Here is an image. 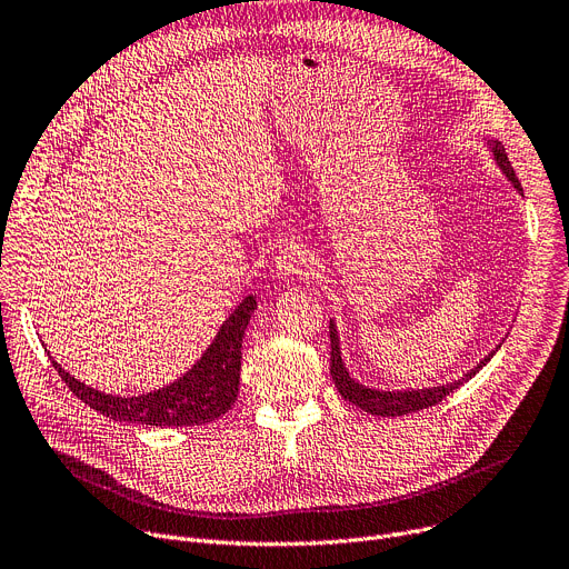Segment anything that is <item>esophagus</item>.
<instances>
[{
  "label": "esophagus",
  "mask_w": 569,
  "mask_h": 569,
  "mask_svg": "<svg viewBox=\"0 0 569 569\" xmlns=\"http://www.w3.org/2000/svg\"><path fill=\"white\" fill-rule=\"evenodd\" d=\"M277 272L281 277H309L313 272V260L305 247L283 244L274 258Z\"/></svg>",
  "instance_id": "34e87169"
}]
</instances>
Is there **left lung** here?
I'll use <instances>...</instances> for the list:
<instances>
[{"instance_id": "left-lung-1", "label": "left lung", "mask_w": 569, "mask_h": 569, "mask_svg": "<svg viewBox=\"0 0 569 569\" xmlns=\"http://www.w3.org/2000/svg\"><path fill=\"white\" fill-rule=\"evenodd\" d=\"M495 146V158L499 162V167L506 171V176L512 180V184L519 189V192L523 194L521 189V182L508 160V153L506 148L495 141L491 143ZM329 338H331V359H329V372L333 377L336 382V389L338 393L343 396L346 400H350L352 405H357L359 409L368 411V413H375V416H405V413H411V411H419V409H428L432 405H439L446 396H450L456 389H460L465 382H469L471 377L491 359L495 357V352L487 355L471 372H467L462 380L458 382H450L446 387H432V389H421V391H375V389H366L361 385H357L352 377L348 375L346 366H343V359H340V348H338V333H336V327L333 322L329 325ZM499 350V348H497Z\"/></svg>"}]
</instances>
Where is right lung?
Instances as JSON below:
<instances>
[{"mask_svg": "<svg viewBox=\"0 0 569 569\" xmlns=\"http://www.w3.org/2000/svg\"><path fill=\"white\" fill-rule=\"evenodd\" d=\"M253 309L256 297L249 295L229 316V320L221 325L212 346L192 370L182 375L171 387L146 396H107L74 380L57 361H52V366L74 396L96 411L111 416L117 421L141 423L150 428L203 426L219 419L238 400L242 359L240 348Z\"/></svg>", "mask_w": 569, "mask_h": 569, "instance_id": "add662e5", "label": "right lung"}]
</instances>
